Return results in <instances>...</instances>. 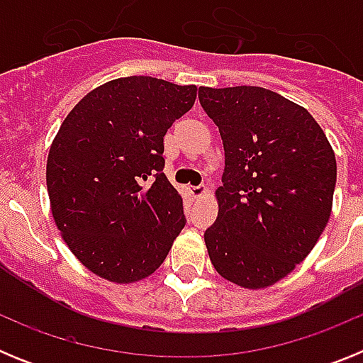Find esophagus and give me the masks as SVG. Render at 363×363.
<instances>
[{"label": "esophagus", "instance_id": "1", "mask_svg": "<svg viewBox=\"0 0 363 363\" xmlns=\"http://www.w3.org/2000/svg\"><path fill=\"white\" fill-rule=\"evenodd\" d=\"M189 192H191L192 198H200L207 192V187L205 185H192V187H189Z\"/></svg>", "mask_w": 363, "mask_h": 363}]
</instances>
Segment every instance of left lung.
Returning a JSON list of instances; mask_svg holds the SVG:
<instances>
[{"mask_svg":"<svg viewBox=\"0 0 363 363\" xmlns=\"http://www.w3.org/2000/svg\"><path fill=\"white\" fill-rule=\"evenodd\" d=\"M225 171L205 230L211 264L243 289L287 277L313 251L333 209L336 158L309 111L264 86H200Z\"/></svg>","mask_w":363,"mask_h":363,"instance_id":"obj_1","label":"left lung"}]
</instances>
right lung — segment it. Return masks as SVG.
Instances as JSON below:
<instances>
[{
	"mask_svg": "<svg viewBox=\"0 0 363 363\" xmlns=\"http://www.w3.org/2000/svg\"><path fill=\"white\" fill-rule=\"evenodd\" d=\"M196 85L129 76L99 85L67 114L47 158L54 221L99 278L150 277L185 227L163 174V136L194 105Z\"/></svg>",
	"mask_w": 363,
	"mask_h": 363,
	"instance_id": "right-lung-1",
	"label": "right lung"
}]
</instances>
